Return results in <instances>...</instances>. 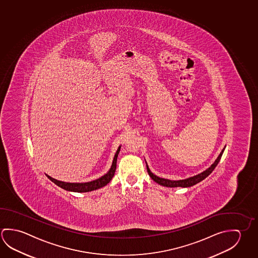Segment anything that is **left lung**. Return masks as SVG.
<instances>
[{
    "label": "left lung",
    "mask_w": 258,
    "mask_h": 258,
    "mask_svg": "<svg viewBox=\"0 0 258 258\" xmlns=\"http://www.w3.org/2000/svg\"><path fill=\"white\" fill-rule=\"evenodd\" d=\"M224 150H225V148L222 149V151L220 152V155L218 156V158L216 159L215 162L211 165V167H209L207 170H205L203 173H199L197 175H195V176H192V177L187 178V179H184V180L172 181V180H168V179H165V178L158 177V176L155 175V174L150 171V169L148 168V165H147V169H148V174H149V176L152 178L155 182H157V183L160 184V185L165 186V187H183V188H185V187H190V186L195 185V184L198 183V182H202L203 180H204L205 178L209 176V175L212 173V171L215 169L216 166L219 164L220 158H221V156H222V154H223Z\"/></svg>",
    "instance_id": "left-lung-1"
}]
</instances>
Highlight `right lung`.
<instances>
[{
  "label": "right lung",
  "instance_id": "add662e5",
  "mask_svg": "<svg viewBox=\"0 0 258 258\" xmlns=\"http://www.w3.org/2000/svg\"><path fill=\"white\" fill-rule=\"evenodd\" d=\"M120 150V147H118L117 152L115 154L114 158L112 161V165L110 166V169L109 172L104 174L102 177L96 179L94 181L88 182H66L62 181L55 180L54 178L51 177L49 175H47V178L54 182L55 184L61 187L63 190H69V191H75V192H87L91 190H97L102 188L106 184H108L110 182V180L114 175L115 171H116V165H117V157H118V153Z\"/></svg>",
  "mask_w": 258,
  "mask_h": 258
}]
</instances>
